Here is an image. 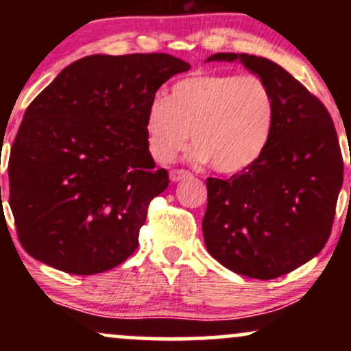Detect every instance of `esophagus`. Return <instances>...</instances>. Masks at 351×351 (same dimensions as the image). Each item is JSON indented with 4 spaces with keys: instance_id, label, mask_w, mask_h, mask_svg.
<instances>
[{
    "instance_id": "34e87169",
    "label": "esophagus",
    "mask_w": 351,
    "mask_h": 351,
    "mask_svg": "<svg viewBox=\"0 0 351 351\" xmlns=\"http://www.w3.org/2000/svg\"><path fill=\"white\" fill-rule=\"evenodd\" d=\"M188 176H191V173L186 171V170H180V168H175V170L170 171V180L171 181H181V180L188 178Z\"/></svg>"
}]
</instances>
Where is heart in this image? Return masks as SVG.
I'll return each mask as SVG.
<instances>
[{"mask_svg": "<svg viewBox=\"0 0 351 351\" xmlns=\"http://www.w3.org/2000/svg\"><path fill=\"white\" fill-rule=\"evenodd\" d=\"M276 123V99L256 74H196L147 108L145 135L152 158L170 163L186 147L213 170L236 175L263 156Z\"/></svg>", "mask_w": 351, "mask_h": 351, "instance_id": "1", "label": "heart"}]
</instances>
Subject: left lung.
Masks as SVG:
<instances>
[{
    "label": "left lung",
    "instance_id": "1",
    "mask_svg": "<svg viewBox=\"0 0 351 351\" xmlns=\"http://www.w3.org/2000/svg\"><path fill=\"white\" fill-rule=\"evenodd\" d=\"M259 75L276 99L267 148L229 180L208 178L203 236L208 252L229 271L271 280L292 272L327 244L343 158L324 104L284 67L265 58L217 52Z\"/></svg>",
    "mask_w": 351,
    "mask_h": 351
}]
</instances>
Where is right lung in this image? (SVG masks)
<instances>
[{
  "label": "right lung",
  "instance_id": "1",
  "mask_svg": "<svg viewBox=\"0 0 351 351\" xmlns=\"http://www.w3.org/2000/svg\"><path fill=\"white\" fill-rule=\"evenodd\" d=\"M189 67L163 52L87 56L29 104L8 163L16 232L29 256L92 276L135 252L148 204L170 183L148 152L147 108Z\"/></svg>",
  "mask_w": 351,
  "mask_h": 351
}]
</instances>
